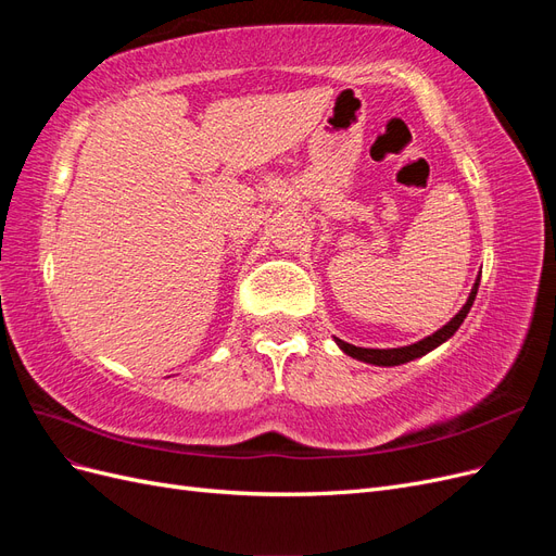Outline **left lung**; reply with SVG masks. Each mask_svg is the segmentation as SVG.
<instances>
[{
    "instance_id": "left-lung-1",
    "label": "left lung",
    "mask_w": 556,
    "mask_h": 556,
    "mask_svg": "<svg viewBox=\"0 0 556 556\" xmlns=\"http://www.w3.org/2000/svg\"><path fill=\"white\" fill-rule=\"evenodd\" d=\"M478 285H480V278L476 280L473 290H470L468 301L464 304V308H462L457 315H454L445 327H441L435 333L427 336V339L417 341V343H413V345L390 348V350H376V348H357V345H350V343H345V341H341V339H333V341H336V345H339V348L345 352V355L355 357V359H359V362H366V364H376V366H399V364L413 362V359H417V357L427 355V352H431L433 348H439L441 343H445V341L450 339V336H454V331H457V329L462 327L464 317L468 315L470 306H473V301H476Z\"/></svg>"
}]
</instances>
